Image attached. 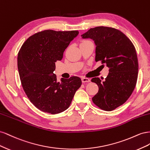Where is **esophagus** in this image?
<instances>
[{
    "label": "esophagus",
    "mask_w": 150,
    "mask_h": 150,
    "mask_svg": "<svg viewBox=\"0 0 150 150\" xmlns=\"http://www.w3.org/2000/svg\"><path fill=\"white\" fill-rule=\"evenodd\" d=\"M81 80H82V82L83 83H89L90 82V79L89 78H84V77H83V78H82V79H81Z\"/></svg>",
    "instance_id": "obj_1"
}]
</instances>
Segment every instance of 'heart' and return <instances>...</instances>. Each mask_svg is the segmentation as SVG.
<instances>
[{
	"mask_svg": "<svg viewBox=\"0 0 150 150\" xmlns=\"http://www.w3.org/2000/svg\"><path fill=\"white\" fill-rule=\"evenodd\" d=\"M89 40H82V41L81 42V44H83V43H85V42H88Z\"/></svg>",
	"mask_w": 150,
	"mask_h": 150,
	"instance_id": "heart-1",
	"label": "heart"
}]
</instances>
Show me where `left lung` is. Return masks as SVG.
I'll list each match as a JSON object with an SVG mask.
<instances>
[{
	"instance_id": "obj_1",
	"label": "left lung",
	"mask_w": 150,
	"mask_h": 150,
	"mask_svg": "<svg viewBox=\"0 0 150 150\" xmlns=\"http://www.w3.org/2000/svg\"><path fill=\"white\" fill-rule=\"evenodd\" d=\"M81 36L94 40L95 61L109 67L104 81L99 78L91 79L99 87L93 102L103 110H114L128 100L137 84L138 61L135 47L125 34L112 28L96 27Z\"/></svg>"
}]
</instances>
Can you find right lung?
Masks as SVG:
<instances>
[{"label":"right lung","instance_id":"obj_1","mask_svg":"<svg viewBox=\"0 0 150 150\" xmlns=\"http://www.w3.org/2000/svg\"><path fill=\"white\" fill-rule=\"evenodd\" d=\"M78 30H46L31 35L21 47L17 67L21 84L30 101L42 112L57 114L69 107L81 78L72 76L57 81L55 62L78 35Z\"/></svg>","mask_w":150,"mask_h":150}]
</instances>
